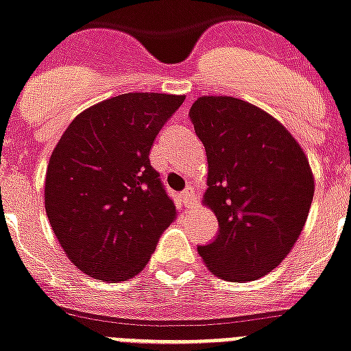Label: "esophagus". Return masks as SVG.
Here are the masks:
<instances>
[{
    "label": "esophagus",
    "instance_id": "esophagus-1",
    "mask_svg": "<svg viewBox=\"0 0 351 351\" xmlns=\"http://www.w3.org/2000/svg\"><path fill=\"white\" fill-rule=\"evenodd\" d=\"M180 198L184 200V204H193V200H195V193H193V189H185L184 193H180Z\"/></svg>",
    "mask_w": 351,
    "mask_h": 351
}]
</instances>
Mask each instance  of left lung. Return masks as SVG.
I'll return each mask as SVG.
<instances>
[{
	"label": "left lung",
	"mask_w": 351,
	"mask_h": 351,
	"mask_svg": "<svg viewBox=\"0 0 351 351\" xmlns=\"http://www.w3.org/2000/svg\"><path fill=\"white\" fill-rule=\"evenodd\" d=\"M189 117L207 155L204 204L220 225L198 252L218 278L254 281L289 256L306 223L308 158L278 119L236 97H200Z\"/></svg>",
	"instance_id": "left-lung-1"
}]
</instances>
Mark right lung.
Wrapping results in <instances>:
<instances>
[{"mask_svg": "<svg viewBox=\"0 0 351 351\" xmlns=\"http://www.w3.org/2000/svg\"><path fill=\"white\" fill-rule=\"evenodd\" d=\"M185 95L122 93L90 106L48 162L45 209L68 259L102 281H128L178 216L149 151Z\"/></svg>", "mask_w": 351, "mask_h": 351, "instance_id": "1", "label": "right lung"}]
</instances>
